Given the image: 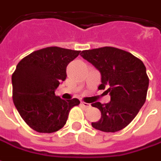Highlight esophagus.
<instances>
[{"mask_svg": "<svg viewBox=\"0 0 161 161\" xmlns=\"http://www.w3.org/2000/svg\"><path fill=\"white\" fill-rule=\"evenodd\" d=\"M80 104H81V106H82L83 108H86V109H88V108H91V105L88 104V103H86V102H84V101H81Z\"/></svg>", "mask_w": 161, "mask_h": 161, "instance_id": "1", "label": "esophagus"}]
</instances>
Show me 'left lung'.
Wrapping results in <instances>:
<instances>
[{"label": "left lung", "mask_w": 161, "mask_h": 161, "mask_svg": "<svg viewBox=\"0 0 161 161\" xmlns=\"http://www.w3.org/2000/svg\"><path fill=\"white\" fill-rule=\"evenodd\" d=\"M80 55L101 72L99 89H107L111 101L92 106L100 109L99 121L92 122L95 129L114 133L126 127L144 105L149 78L144 63L129 52L113 47L84 50Z\"/></svg>", "instance_id": "obj_1"}]
</instances>
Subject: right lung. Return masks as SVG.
Masks as SVG:
<instances>
[{"label": "right lung", "mask_w": 161, "mask_h": 161, "mask_svg": "<svg viewBox=\"0 0 161 161\" xmlns=\"http://www.w3.org/2000/svg\"><path fill=\"white\" fill-rule=\"evenodd\" d=\"M80 51L59 47L36 50L20 60L12 75L13 101L28 126L38 133H54L67 122L78 99L64 101L54 90L66 80V68Z\"/></svg>", "instance_id": "obj_1"}]
</instances>
